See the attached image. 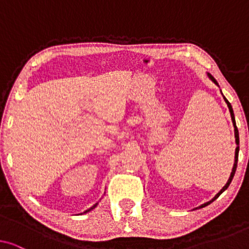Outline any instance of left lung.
Wrapping results in <instances>:
<instances>
[{
	"label": "left lung",
	"instance_id": "1",
	"mask_svg": "<svg viewBox=\"0 0 249 249\" xmlns=\"http://www.w3.org/2000/svg\"><path fill=\"white\" fill-rule=\"evenodd\" d=\"M207 77L210 78L211 80L213 81L214 84L216 85V86H219V84H217V81L214 79V77L212 76V74H210L209 72H207ZM221 94H222V91H221ZM222 96H223V100H224V102H226L227 103V105H228V107H229V111H230V115H231V120H232V124H233V128H234V138H236V145H237V147H236V152H234V163H233V168H232V171H231V175H230V177H229V179H228V182L226 183V186L223 187L222 189L220 190L219 193L216 194L215 196L213 197L212 199L210 200V202H207V203H204L203 205H200L199 206V209H202V207H204V206H206V205H209V204H211L213 202V200H215L217 197H219L221 194H222L224 190H226L228 187H229V185L231 183V181H232V179H233V176H234V173H236V170H237V163H238V154H239V132H238V128H237V125H236V120H234V114H233V110H232V107H231V104L229 103V101L227 100L226 97H224V95L222 94ZM196 209H198V207H196Z\"/></svg>",
	"mask_w": 249,
	"mask_h": 249
}]
</instances>
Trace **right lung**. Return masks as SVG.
Listing matches in <instances>:
<instances>
[{
  "instance_id": "right-lung-1",
  "label": "right lung",
  "mask_w": 249,
  "mask_h": 249,
  "mask_svg": "<svg viewBox=\"0 0 249 249\" xmlns=\"http://www.w3.org/2000/svg\"><path fill=\"white\" fill-rule=\"evenodd\" d=\"M97 204H98V203H96V204H94V205H93V206H91V207H90V209H88V210H86V211H85V212H84V213H87V212H89V211H91V210H94V209H95V207H96V206H97ZM81 214H83V213H81Z\"/></svg>"
}]
</instances>
